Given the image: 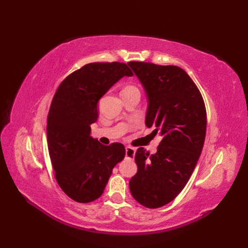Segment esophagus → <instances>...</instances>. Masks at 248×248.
I'll return each mask as SVG.
<instances>
[{
	"mask_svg": "<svg viewBox=\"0 0 248 248\" xmlns=\"http://www.w3.org/2000/svg\"><path fill=\"white\" fill-rule=\"evenodd\" d=\"M125 150H126V153H125L126 154V158L132 160L134 158V155H136V150H134L131 147H126Z\"/></svg>",
	"mask_w": 248,
	"mask_h": 248,
	"instance_id": "1",
	"label": "esophagus"
}]
</instances>
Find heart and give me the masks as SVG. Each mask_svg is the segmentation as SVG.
Wrapping results in <instances>:
<instances>
[{
  "label": "heart",
  "instance_id": "1",
  "mask_svg": "<svg viewBox=\"0 0 248 248\" xmlns=\"http://www.w3.org/2000/svg\"><path fill=\"white\" fill-rule=\"evenodd\" d=\"M132 91H139L138 88H136L134 86H126L124 89H123V92H132Z\"/></svg>",
  "mask_w": 248,
  "mask_h": 248
}]
</instances>
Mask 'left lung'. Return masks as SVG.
<instances>
[{"instance_id":"1","label":"left lung","mask_w":248,"mask_h":248,"mask_svg":"<svg viewBox=\"0 0 248 248\" xmlns=\"http://www.w3.org/2000/svg\"><path fill=\"white\" fill-rule=\"evenodd\" d=\"M128 65L147 94L146 126L162 138L155 154L138 149V171L129 189L140 205L155 209L169 204L188 182L204 146L206 108L198 87L180 67Z\"/></svg>"}]
</instances>
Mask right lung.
I'll return each mask as SVG.
<instances>
[{
  "label": "right lung",
  "instance_id": "right-lung-1",
  "mask_svg": "<svg viewBox=\"0 0 248 248\" xmlns=\"http://www.w3.org/2000/svg\"><path fill=\"white\" fill-rule=\"evenodd\" d=\"M133 73L124 63H90L60 84L47 116V146L55 177L73 201L90 202L101 197L112 169L122 161L125 147L104 146L93 139L97 104L110 87Z\"/></svg>",
  "mask_w": 248,
  "mask_h": 248
}]
</instances>
